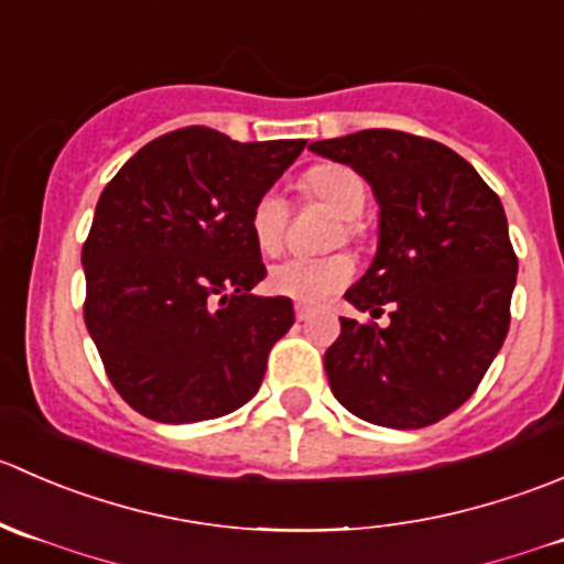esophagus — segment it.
Wrapping results in <instances>:
<instances>
[{"label":"esophagus","instance_id":"obj_1","mask_svg":"<svg viewBox=\"0 0 564 564\" xmlns=\"http://www.w3.org/2000/svg\"><path fill=\"white\" fill-rule=\"evenodd\" d=\"M295 317H299V321H310L312 310H310V306H304V304H295Z\"/></svg>","mask_w":564,"mask_h":564}]
</instances>
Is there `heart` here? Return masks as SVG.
Here are the masks:
<instances>
[{"mask_svg": "<svg viewBox=\"0 0 564 564\" xmlns=\"http://www.w3.org/2000/svg\"><path fill=\"white\" fill-rule=\"evenodd\" d=\"M312 199L323 203L345 219V236H356V216L367 205V186L354 170L339 164L312 166L301 181ZM252 238L263 254H276L288 230V203L280 192H265L254 203L249 216ZM354 276V260L348 254H326V258H290L269 271V288L301 304H321L328 295L343 290Z\"/></svg>", "mask_w": 564, "mask_h": 564, "instance_id": "heart-1", "label": "heart"}]
</instances>
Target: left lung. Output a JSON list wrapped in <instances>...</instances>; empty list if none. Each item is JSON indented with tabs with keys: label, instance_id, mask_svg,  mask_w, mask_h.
Masks as SVG:
<instances>
[{
	"label": "left lung",
	"instance_id": "8db88e82",
	"mask_svg": "<svg viewBox=\"0 0 564 564\" xmlns=\"http://www.w3.org/2000/svg\"><path fill=\"white\" fill-rule=\"evenodd\" d=\"M348 164L378 203V249L345 290L378 328L339 317L326 350L332 392L350 414L416 431L471 398L510 328L518 260L499 197L447 144L389 128L310 144Z\"/></svg>",
	"mask_w": 564,
	"mask_h": 564
}]
</instances>
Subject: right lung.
Here are the masks:
<instances>
[{
  "label": "right lung",
  "mask_w": 564,
  "mask_h": 564,
  "mask_svg": "<svg viewBox=\"0 0 564 564\" xmlns=\"http://www.w3.org/2000/svg\"><path fill=\"white\" fill-rule=\"evenodd\" d=\"M304 144L181 128L100 194L82 249L85 323L109 381L148 420H216L258 394L295 315L288 295L252 293L265 265L249 216Z\"/></svg>",
  "instance_id": "right-lung-1"
}]
</instances>
